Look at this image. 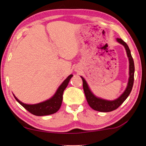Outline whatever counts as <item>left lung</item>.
Instances as JSON below:
<instances>
[{
	"label": "left lung",
	"instance_id": "8db88e82",
	"mask_svg": "<svg viewBox=\"0 0 146 146\" xmlns=\"http://www.w3.org/2000/svg\"><path fill=\"white\" fill-rule=\"evenodd\" d=\"M116 41L124 46L125 51H126L127 58H128L129 60L128 82H127V87L124 92L117 98L113 100H108L97 97L91 91L86 80L82 76H80L81 78L82 79L83 89L89 106L94 110L102 111V112H109V111H111L117 109L128 97L131 90H132L133 80H134V62H133V60L132 58V56H131L130 50H129L127 44L121 38H117Z\"/></svg>",
	"mask_w": 146,
	"mask_h": 146
}]
</instances>
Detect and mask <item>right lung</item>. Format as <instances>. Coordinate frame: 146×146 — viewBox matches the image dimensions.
<instances>
[{"label":"right lung","mask_w":146,"mask_h":146,"mask_svg":"<svg viewBox=\"0 0 146 146\" xmlns=\"http://www.w3.org/2000/svg\"><path fill=\"white\" fill-rule=\"evenodd\" d=\"M73 76L72 74H70L67 77V78L64 80L62 83L58 88L56 92L50 98L42 102L35 104H25L20 101L15 94H13L14 97L20 104L25 108L33 113V115H38V116H43V115H50L58 111L62 102L63 99V92L68 84L71 78Z\"/></svg>","instance_id":"add662e5"}]
</instances>
